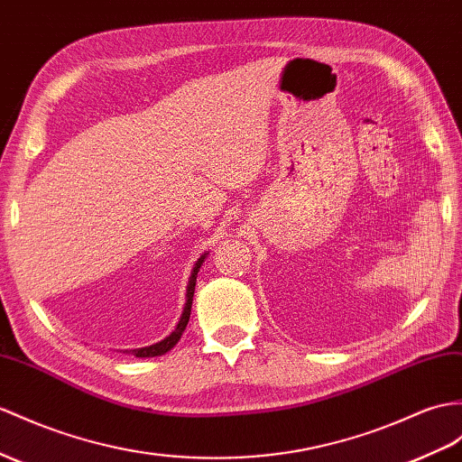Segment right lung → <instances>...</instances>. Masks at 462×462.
I'll return each instance as SVG.
<instances>
[{"instance_id": "obj_1", "label": "right lung", "mask_w": 462, "mask_h": 462, "mask_svg": "<svg viewBox=\"0 0 462 462\" xmlns=\"http://www.w3.org/2000/svg\"><path fill=\"white\" fill-rule=\"evenodd\" d=\"M208 254V253H206ZM206 254H201L198 258V263L194 264V270H192V276H189L188 280V290H186V306H184V311H182V318H180L176 329L166 337V339L154 343L151 346H143V348H133L131 355L139 356V358H146V356H161L164 353L171 351V348L180 341V337H182L186 325L189 321V311H192V300H194V290H196V278H198V273H199V266L204 264V258Z\"/></svg>"}]
</instances>
